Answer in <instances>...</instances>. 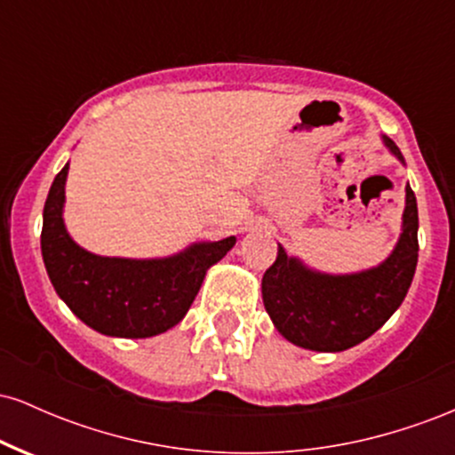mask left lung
<instances>
[{
  "label": "left lung",
  "mask_w": 455,
  "mask_h": 455,
  "mask_svg": "<svg viewBox=\"0 0 455 455\" xmlns=\"http://www.w3.org/2000/svg\"><path fill=\"white\" fill-rule=\"evenodd\" d=\"M383 140L404 162L394 140ZM417 228V198L406 186L402 235L379 267L347 275L318 274L278 245V257L263 275V304L275 329L297 347L321 353L347 351L372 336L409 293L419 257Z\"/></svg>",
  "instance_id": "obj_1"
}]
</instances>
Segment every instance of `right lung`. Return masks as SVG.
<instances>
[{
	"label": "right lung",
	"mask_w": 455,
	"mask_h": 455,
	"mask_svg": "<svg viewBox=\"0 0 455 455\" xmlns=\"http://www.w3.org/2000/svg\"><path fill=\"white\" fill-rule=\"evenodd\" d=\"M68 164L55 175L43 213V259L57 295L85 325L104 336L149 338L175 327L213 263L235 237L203 242L169 259L98 257L72 242L64 227Z\"/></svg>",
	"instance_id": "obj_1"
}]
</instances>
